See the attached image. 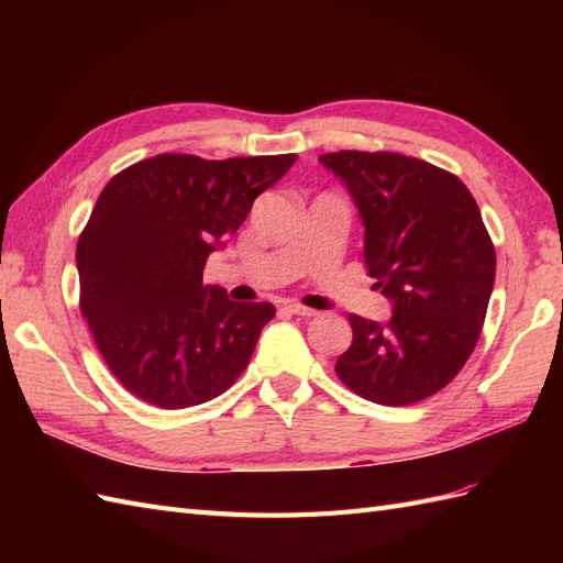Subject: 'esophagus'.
<instances>
[{
  "instance_id": "34e87169",
  "label": "esophagus",
  "mask_w": 563,
  "mask_h": 563,
  "mask_svg": "<svg viewBox=\"0 0 563 563\" xmlns=\"http://www.w3.org/2000/svg\"><path fill=\"white\" fill-rule=\"evenodd\" d=\"M285 312H290V314H297V317H314L317 312L314 309H309V307H302V305H295V302H288L285 305Z\"/></svg>"
}]
</instances>
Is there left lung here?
Returning a JSON list of instances; mask_svg holds the SVG:
<instances>
[{
    "instance_id": "8db88e82",
    "label": "left lung",
    "mask_w": 563,
    "mask_h": 563,
    "mask_svg": "<svg viewBox=\"0 0 563 563\" xmlns=\"http://www.w3.org/2000/svg\"><path fill=\"white\" fill-rule=\"evenodd\" d=\"M319 162L349 188L365 227V266L391 302L387 324L351 314L336 375L363 399L406 406L460 373L484 327L496 251L457 176L394 152L343 150Z\"/></svg>"
}]
</instances>
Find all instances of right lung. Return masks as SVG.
<instances>
[{
    "mask_svg": "<svg viewBox=\"0 0 563 563\" xmlns=\"http://www.w3.org/2000/svg\"><path fill=\"white\" fill-rule=\"evenodd\" d=\"M295 159L157 154L101 190L77 242L79 307L106 365L137 399L188 409L244 373L275 309L232 302L202 283V268Z\"/></svg>",
    "mask_w": 563,
    "mask_h": 563,
    "instance_id": "add662e5",
    "label": "right lung"
}]
</instances>
